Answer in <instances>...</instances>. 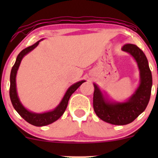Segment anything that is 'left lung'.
Wrapping results in <instances>:
<instances>
[{
	"label": "left lung",
	"mask_w": 158,
	"mask_h": 158,
	"mask_svg": "<svg viewBox=\"0 0 158 158\" xmlns=\"http://www.w3.org/2000/svg\"><path fill=\"white\" fill-rule=\"evenodd\" d=\"M122 50L128 52L137 61L139 70V87L126 102H110L104 97L99 87L94 83L93 105L98 117L105 122L123 126L133 122L144 111L149 102L152 86V76L147 58L138 47L125 44Z\"/></svg>",
	"instance_id": "left-lung-1"
}]
</instances>
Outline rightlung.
<instances>
[{
  "instance_id": "add662e5",
  "label": "right lung",
  "mask_w": 158,
  "mask_h": 158,
  "mask_svg": "<svg viewBox=\"0 0 158 158\" xmlns=\"http://www.w3.org/2000/svg\"><path fill=\"white\" fill-rule=\"evenodd\" d=\"M41 40L37 41L32 46L28 47V48L23 49L22 51L18 55L17 59H16L15 64L12 67V70H11L10 73V97L11 102H12V106L15 108L16 111L19 114V115L24 119L27 123H30L31 125H33L35 126H44L47 125L51 124L53 122L57 120L62 116L64 112L66 110L67 106H68L69 99H70V96L73 94L74 92L77 90L80 85L85 82V80L79 81L75 84L72 85L70 88L67 90L66 93H65L64 97L61 99V102L54 110L51 111L45 112L42 114H37L33 113V112L30 111L21 104L20 102L19 98L18 97L17 90H16V74L17 71L19 70V68L21 64V61L22 60L23 56H26L27 53H29L30 51H32L33 49H35L36 47L39 44V42Z\"/></svg>"
}]
</instances>
